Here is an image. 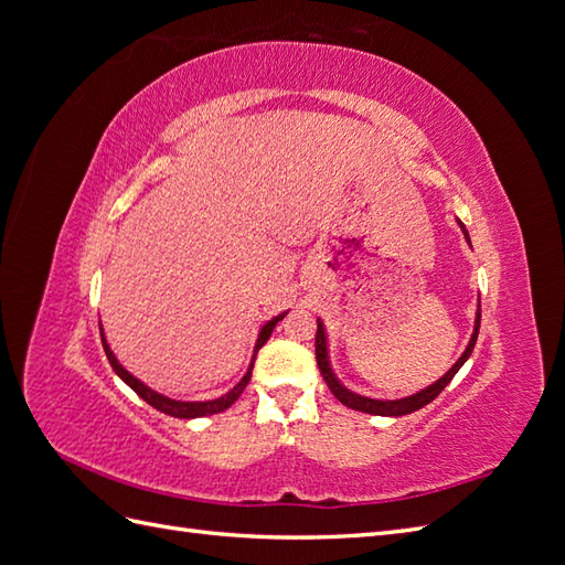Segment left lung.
Returning <instances> with one entry per match:
<instances>
[{
	"instance_id": "8db88e82",
	"label": "left lung",
	"mask_w": 565,
	"mask_h": 565,
	"mask_svg": "<svg viewBox=\"0 0 565 565\" xmlns=\"http://www.w3.org/2000/svg\"><path fill=\"white\" fill-rule=\"evenodd\" d=\"M457 226L462 228L465 233V241L469 243L471 247V241H469V233L465 228V223L457 218ZM479 324H481V303H477V315H475V330H471V337L469 342L462 351V356L457 359L452 363V369L445 373L443 377H438L436 383H430L428 387L414 392V395L409 397H399V399H375V397H363L359 395V392L349 390L342 380L337 377L334 369H332V361H330V342H327V330H324V322L318 318V334H315V359H318V369L324 377L327 387L332 390V395L347 404L349 409H356V412H363V414H373V416H404V414H412V412H418L424 409L426 404H430L433 399H436L440 392L448 387L450 380L457 375V371L462 369V365L467 363V359L471 356V351H475V344H477V337H479Z\"/></svg>"
}]
</instances>
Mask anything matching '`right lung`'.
I'll return each instance as SVG.
<instances>
[{"mask_svg":"<svg viewBox=\"0 0 565 565\" xmlns=\"http://www.w3.org/2000/svg\"><path fill=\"white\" fill-rule=\"evenodd\" d=\"M286 312H288V310H284V312H279V315H274L271 320H267L265 324L259 327V332H257V342H255V349H253L250 365H247L245 375L238 380V385H233V387L226 392V395H221V397H216V399H204V402L173 399V397L163 395V392H156L153 387H149L147 383H143V380H139L137 375L129 373V371L125 369V365H122L120 361H117V356H115L113 349H110V344H108V339H105V332H103V324H100V322H98V327H100V342H103V349H105V356H108V361H110V365H113L115 375L120 377L125 385L132 387L143 402L153 406V409H159V412H163V414H168V416H175V418H200V416L218 414V412H223V409H228V406L243 395V390L247 387V383H250V375H253V365H255L257 351H259L262 347H265V342H267V339H269V337H271V332H274V327H277V322H279V320H284V318H286Z\"/></svg>","mask_w":565,"mask_h":565,"instance_id":"right-lung-1","label":"right lung"}]
</instances>
